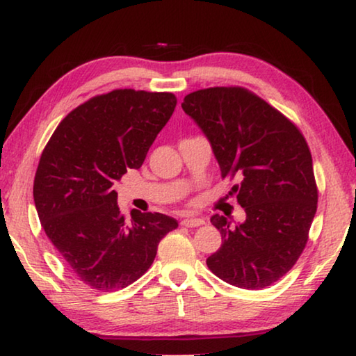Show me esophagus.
<instances>
[{"label": "esophagus", "instance_id": "1", "mask_svg": "<svg viewBox=\"0 0 356 356\" xmlns=\"http://www.w3.org/2000/svg\"><path fill=\"white\" fill-rule=\"evenodd\" d=\"M202 218H193V216H186V218L182 220V225L186 227H197V226H202L204 225Z\"/></svg>", "mask_w": 356, "mask_h": 356}]
</instances>
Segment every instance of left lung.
Masks as SVG:
<instances>
[{"label": "left lung", "mask_w": 356, "mask_h": 356, "mask_svg": "<svg viewBox=\"0 0 356 356\" xmlns=\"http://www.w3.org/2000/svg\"><path fill=\"white\" fill-rule=\"evenodd\" d=\"M182 108L212 144L221 177L240 180L232 191L246 213L237 226L222 215L210 218L221 246L207 267L248 291L275 284L303 252L317 210L308 143L291 119L240 86L200 89Z\"/></svg>", "instance_id": "1"}]
</instances>
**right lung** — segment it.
I'll list each match as a JSON object with an SVG mask.
<instances>
[{
  "label": "right lung",
  "instance_id": "obj_1",
  "mask_svg": "<svg viewBox=\"0 0 356 356\" xmlns=\"http://www.w3.org/2000/svg\"><path fill=\"white\" fill-rule=\"evenodd\" d=\"M171 92L114 91L84 102L58 125L40 155L34 204L47 237L83 284L124 289L152 265L160 240L179 225L163 213L118 207V180L138 170L172 116Z\"/></svg>",
  "mask_w": 356,
  "mask_h": 356
}]
</instances>
